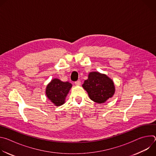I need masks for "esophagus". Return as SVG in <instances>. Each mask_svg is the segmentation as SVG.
<instances>
[{
  "label": "esophagus",
  "mask_w": 156,
  "mask_h": 156,
  "mask_svg": "<svg viewBox=\"0 0 156 156\" xmlns=\"http://www.w3.org/2000/svg\"><path fill=\"white\" fill-rule=\"evenodd\" d=\"M75 84L76 85H77V86H80V85L81 84V81H80V80H78V81H76L75 82Z\"/></svg>",
  "instance_id": "esophagus-1"
}]
</instances>
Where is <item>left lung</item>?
<instances>
[{
    "mask_svg": "<svg viewBox=\"0 0 156 156\" xmlns=\"http://www.w3.org/2000/svg\"><path fill=\"white\" fill-rule=\"evenodd\" d=\"M82 86L90 98L99 104L106 102L114 96L115 91L112 80L98 72L89 73L88 78L84 81Z\"/></svg>",
    "mask_w": 156,
    "mask_h": 156,
    "instance_id": "1",
    "label": "left lung"
}]
</instances>
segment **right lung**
Returning <instances> with one entry per match:
<instances>
[{"label":"right lung","instance_id":"obj_1","mask_svg":"<svg viewBox=\"0 0 156 156\" xmlns=\"http://www.w3.org/2000/svg\"><path fill=\"white\" fill-rule=\"evenodd\" d=\"M72 86V84L68 81L63 82L59 79L54 78L48 84L46 94L55 106H60L65 103Z\"/></svg>","mask_w":156,"mask_h":156}]
</instances>
